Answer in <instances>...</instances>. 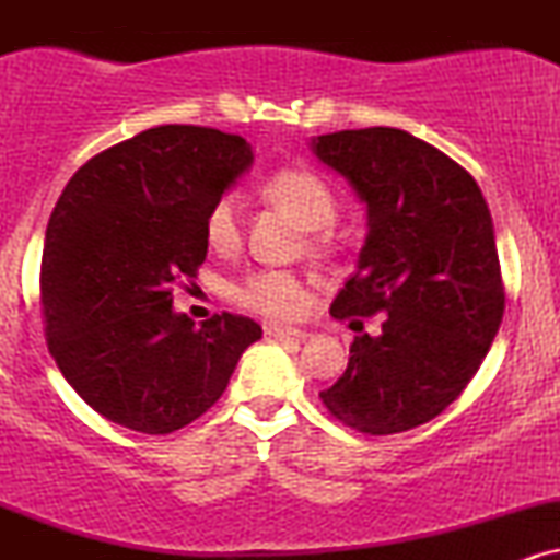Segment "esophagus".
Returning <instances> with one entry per match:
<instances>
[{
  "label": "esophagus",
  "instance_id": "1",
  "mask_svg": "<svg viewBox=\"0 0 560 560\" xmlns=\"http://www.w3.org/2000/svg\"><path fill=\"white\" fill-rule=\"evenodd\" d=\"M266 334L273 339H292V342H302V339L307 337V331L292 329V326H276V324L266 326Z\"/></svg>",
  "mask_w": 560,
  "mask_h": 560
}]
</instances>
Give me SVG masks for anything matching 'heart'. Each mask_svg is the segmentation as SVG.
<instances>
[{
  "instance_id": "1",
  "label": "heart",
  "mask_w": 560,
  "mask_h": 560,
  "mask_svg": "<svg viewBox=\"0 0 560 560\" xmlns=\"http://www.w3.org/2000/svg\"><path fill=\"white\" fill-rule=\"evenodd\" d=\"M268 197L287 208L305 229L329 226L337 215V197L331 186L307 168H284L273 173L266 184ZM205 240L213 249H234L242 240V199L223 195L205 218ZM231 300L249 313H260L266 318L289 320L307 311L311 292L307 281L281 268H262L244 276L231 289Z\"/></svg>"
}]
</instances>
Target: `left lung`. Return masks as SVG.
Here are the masks:
<instances>
[{"label":"left lung","mask_w":560,"mask_h":560,"mask_svg":"<svg viewBox=\"0 0 560 560\" xmlns=\"http://www.w3.org/2000/svg\"><path fill=\"white\" fill-rule=\"evenodd\" d=\"M365 205L358 273L331 316L384 313L361 334L320 400L363 434H397L440 416L471 382L505 307L490 208L471 173L400 128L311 139Z\"/></svg>","instance_id":"obj_1"}]
</instances>
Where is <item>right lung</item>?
I'll use <instances>...</instances> for the list:
<instances>
[{
    "label": "right lung",
    "instance_id": "add662e5",
    "mask_svg": "<svg viewBox=\"0 0 560 560\" xmlns=\"http://www.w3.org/2000/svg\"><path fill=\"white\" fill-rule=\"evenodd\" d=\"M253 147L202 126H158L75 171L47 226L42 307L57 369L107 421L171 434L215 405L262 329L221 313L195 326L173 284L208 255L205 218Z\"/></svg>",
    "mask_w": 560,
    "mask_h": 560
}]
</instances>
